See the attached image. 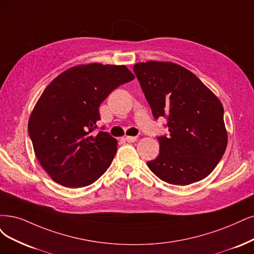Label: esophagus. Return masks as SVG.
<instances>
[{
    "label": "esophagus",
    "instance_id": "1",
    "mask_svg": "<svg viewBox=\"0 0 254 254\" xmlns=\"http://www.w3.org/2000/svg\"><path fill=\"white\" fill-rule=\"evenodd\" d=\"M137 137L136 136H127L126 137V140L127 142H135V141H137Z\"/></svg>",
    "mask_w": 254,
    "mask_h": 254
}]
</instances>
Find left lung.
<instances>
[{
	"label": "left lung",
	"mask_w": 254,
	"mask_h": 254,
	"mask_svg": "<svg viewBox=\"0 0 254 254\" xmlns=\"http://www.w3.org/2000/svg\"><path fill=\"white\" fill-rule=\"evenodd\" d=\"M133 69L154 118L165 117L170 130L168 136L157 137L160 153L147 162L148 168L174 185L203 180L227 146L221 101L182 65L151 61Z\"/></svg>",
	"instance_id": "8db88e82"
}]
</instances>
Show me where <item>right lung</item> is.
<instances>
[{
    "mask_svg": "<svg viewBox=\"0 0 254 254\" xmlns=\"http://www.w3.org/2000/svg\"><path fill=\"white\" fill-rule=\"evenodd\" d=\"M135 76L126 65L89 64L65 70L37 100L28 133L37 160L52 180L69 189L88 186L110 167L117 140L103 127L97 134L99 106Z\"/></svg>",
    "mask_w": 254,
    "mask_h": 254,
    "instance_id": "add662e5",
    "label": "right lung"
}]
</instances>
